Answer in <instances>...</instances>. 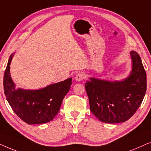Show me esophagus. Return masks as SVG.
<instances>
[{
	"label": "esophagus",
	"mask_w": 151,
	"mask_h": 151,
	"mask_svg": "<svg viewBox=\"0 0 151 151\" xmlns=\"http://www.w3.org/2000/svg\"><path fill=\"white\" fill-rule=\"evenodd\" d=\"M84 78H85V76H84V73H78L77 75L76 76L75 79H76V81L80 82V81H82V80H84Z\"/></svg>",
	"instance_id": "34e87169"
}]
</instances>
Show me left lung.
I'll use <instances>...</instances> for the list:
<instances>
[{"instance_id": "left-lung-1", "label": "left lung", "mask_w": 151, "mask_h": 151, "mask_svg": "<svg viewBox=\"0 0 151 151\" xmlns=\"http://www.w3.org/2000/svg\"><path fill=\"white\" fill-rule=\"evenodd\" d=\"M132 69L122 80L89 78L85 88L90 109L99 120L116 124L127 121L141 105L146 91V73L141 58L135 51L130 52Z\"/></svg>"}]
</instances>
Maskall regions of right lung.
Here are the masks:
<instances>
[{"instance_id": "obj_1", "label": "right lung", "mask_w": 151, "mask_h": 151, "mask_svg": "<svg viewBox=\"0 0 151 151\" xmlns=\"http://www.w3.org/2000/svg\"><path fill=\"white\" fill-rule=\"evenodd\" d=\"M10 55L4 73L5 95L14 113L28 124L49 122L58 114L65 96L71 86L72 78L36 90L16 88L10 75Z\"/></svg>"}]
</instances>
